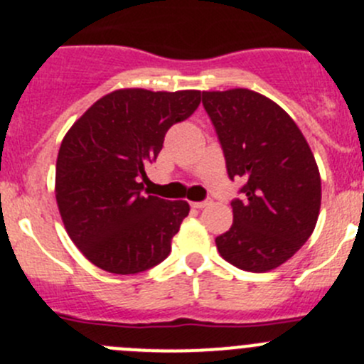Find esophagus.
Returning a JSON list of instances; mask_svg holds the SVG:
<instances>
[{"instance_id":"esophagus-1","label":"esophagus","mask_w":364,"mask_h":364,"mask_svg":"<svg viewBox=\"0 0 364 364\" xmlns=\"http://www.w3.org/2000/svg\"><path fill=\"white\" fill-rule=\"evenodd\" d=\"M212 203V200H205V201H194L193 203V207L194 208H205V207H208V205Z\"/></svg>"}]
</instances>
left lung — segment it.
Wrapping results in <instances>:
<instances>
[{"label": "left lung", "mask_w": 364, "mask_h": 364, "mask_svg": "<svg viewBox=\"0 0 364 364\" xmlns=\"http://www.w3.org/2000/svg\"><path fill=\"white\" fill-rule=\"evenodd\" d=\"M228 177L246 181L233 225L215 239L235 267L267 272L294 257L318 219L322 186L308 141L283 107L247 88L203 92Z\"/></svg>", "instance_id": "left-lung-1"}]
</instances>
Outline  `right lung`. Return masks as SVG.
<instances>
[{"label":"right lung","mask_w":364,"mask_h":364,"mask_svg":"<svg viewBox=\"0 0 364 364\" xmlns=\"http://www.w3.org/2000/svg\"><path fill=\"white\" fill-rule=\"evenodd\" d=\"M200 100V90H114L65 134L56 203L72 242L102 271L138 274L170 255L189 203L145 194L141 178L168 129L189 118Z\"/></svg>","instance_id":"1"}]
</instances>
